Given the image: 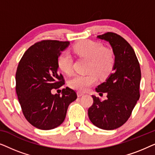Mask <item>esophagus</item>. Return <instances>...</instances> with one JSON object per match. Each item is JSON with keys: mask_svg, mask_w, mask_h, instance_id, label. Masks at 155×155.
I'll return each mask as SVG.
<instances>
[{"mask_svg": "<svg viewBox=\"0 0 155 155\" xmlns=\"http://www.w3.org/2000/svg\"><path fill=\"white\" fill-rule=\"evenodd\" d=\"M77 94H78V97H80L83 96V95H84L83 93L80 92H77Z\"/></svg>", "mask_w": 155, "mask_h": 155, "instance_id": "34e87169", "label": "esophagus"}]
</instances>
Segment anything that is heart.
<instances>
[{"label": "heart", "instance_id": "b5f03b06", "mask_svg": "<svg viewBox=\"0 0 155 155\" xmlns=\"http://www.w3.org/2000/svg\"><path fill=\"white\" fill-rule=\"evenodd\" d=\"M73 51L80 58L89 60L87 74H76L68 81V84L74 90L85 92L97 81V75L104 78L111 71L114 65V54L110 48H104L101 43L91 40H84L73 46ZM58 68L66 74L73 69V60L68 51H63L57 60Z\"/></svg>", "mask_w": 155, "mask_h": 155}]
</instances>
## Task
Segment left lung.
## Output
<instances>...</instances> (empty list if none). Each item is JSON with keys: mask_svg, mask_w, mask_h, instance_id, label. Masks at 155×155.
Instances as JSON below:
<instances>
[{"mask_svg": "<svg viewBox=\"0 0 155 155\" xmlns=\"http://www.w3.org/2000/svg\"><path fill=\"white\" fill-rule=\"evenodd\" d=\"M97 37L109 41L115 63L113 72L96 88L99 95L107 93V99L101 101L92 95L93 104L88 109V116L95 126L114 130L128 120L140 96V67L132 46L120 35L107 32Z\"/></svg>", "mask_w": 155, "mask_h": 155, "instance_id": "obj_1", "label": "left lung"}]
</instances>
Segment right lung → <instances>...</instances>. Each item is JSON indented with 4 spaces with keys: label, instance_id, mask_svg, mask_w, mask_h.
Instances as JSON below:
<instances>
[{
    "label": "right lung",
    "instance_id": "1",
    "mask_svg": "<svg viewBox=\"0 0 155 155\" xmlns=\"http://www.w3.org/2000/svg\"><path fill=\"white\" fill-rule=\"evenodd\" d=\"M69 41L43 40L30 46L17 68L16 93L25 117L41 130L54 129L62 124L70 104L77 99L75 91L62 90V95L52 94L65 80L58 71L57 60Z\"/></svg>",
    "mask_w": 155,
    "mask_h": 155
}]
</instances>
